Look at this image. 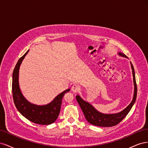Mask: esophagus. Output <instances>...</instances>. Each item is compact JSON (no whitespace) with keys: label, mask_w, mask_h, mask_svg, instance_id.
<instances>
[{"label":"esophagus","mask_w":148,"mask_h":148,"mask_svg":"<svg viewBox=\"0 0 148 148\" xmlns=\"http://www.w3.org/2000/svg\"><path fill=\"white\" fill-rule=\"evenodd\" d=\"M80 90V87L78 84H73L71 87V91L74 92H77Z\"/></svg>","instance_id":"esophagus-1"}]
</instances>
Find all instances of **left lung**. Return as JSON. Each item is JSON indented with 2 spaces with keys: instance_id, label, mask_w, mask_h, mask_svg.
Listing matches in <instances>:
<instances>
[{
  "instance_id": "8db88e82",
  "label": "left lung",
  "mask_w": 148,
  "mask_h": 148,
  "mask_svg": "<svg viewBox=\"0 0 148 148\" xmlns=\"http://www.w3.org/2000/svg\"><path fill=\"white\" fill-rule=\"evenodd\" d=\"M119 54L121 56L127 58V57L123 53L119 52ZM131 66L132 69L134 86H135L133 99L130 104L127 106V107H126V108L122 112H120L115 114H101L98 111H97L90 104H89L88 102L83 101L79 96H76V99H77L78 103L79 104L80 107H81L83 112L85 116V118H86V120L89 123L98 127H113L116 125L119 124L121 121L126 117L129 112L130 111L133 104H135L137 96V86L135 79V71H134L133 66L132 63Z\"/></svg>"
}]
</instances>
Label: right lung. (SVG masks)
I'll return each instance as SVG.
<instances>
[{"instance_id": "right-lung-1", "label": "right lung", "mask_w": 148, "mask_h": 148, "mask_svg": "<svg viewBox=\"0 0 148 148\" xmlns=\"http://www.w3.org/2000/svg\"><path fill=\"white\" fill-rule=\"evenodd\" d=\"M28 51L29 50L18 60L13 71L12 95L13 102L20 113L31 122L39 125H50L57 120L60 113L62 98L65 93L69 92L70 89L59 94L47 105H34L26 100L22 95L20 89L18 73L21 62Z\"/></svg>"}]
</instances>
